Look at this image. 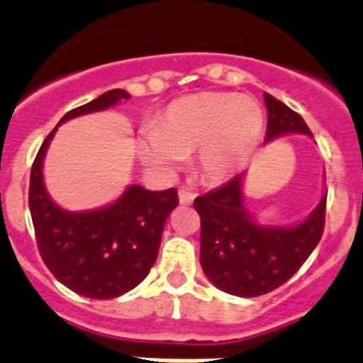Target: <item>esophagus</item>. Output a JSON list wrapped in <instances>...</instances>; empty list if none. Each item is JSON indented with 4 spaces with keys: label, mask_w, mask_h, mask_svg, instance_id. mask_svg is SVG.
Returning a JSON list of instances; mask_svg holds the SVG:
<instances>
[{
    "label": "esophagus",
    "mask_w": 363,
    "mask_h": 363,
    "mask_svg": "<svg viewBox=\"0 0 363 363\" xmlns=\"http://www.w3.org/2000/svg\"><path fill=\"white\" fill-rule=\"evenodd\" d=\"M178 198H179V203L189 205V203H192V200H194V192L189 191V189H179Z\"/></svg>",
    "instance_id": "34e87169"
}]
</instances>
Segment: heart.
<instances>
[{
  "instance_id": "b5f03b06",
  "label": "heart",
  "mask_w": 363,
  "mask_h": 363,
  "mask_svg": "<svg viewBox=\"0 0 363 363\" xmlns=\"http://www.w3.org/2000/svg\"><path fill=\"white\" fill-rule=\"evenodd\" d=\"M264 112L252 98L230 92H200L172 101L158 123L142 130L138 150L154 165L172 167L198 152L205 179H229L256 149Z\"/></svg>"
}]
</instances>
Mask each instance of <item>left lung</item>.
I'll return each mask as SVG.
<instances>
[{
    "label": "left lung",
    "mask_w": 363,
    "mask_h": 363,
    "mask_svg": "<svg viewBox=\"0 0 363 363\" xmlns=\"http://www.w3.org/2000/svg\"><path fill=\"white\" fill-rule=\"evenodd\" d=\"M267 105L265 142L284 134L313 138L303 118L264 92ZM243 174L194 200L201 220L200 264L218 289L255 298L278 289L303 265L318 245L325 223L327 194L306 220L293 227L259 225L247 213Z\"/></svg>",
    "instance_id": "8db88e82"
}]
</instances>
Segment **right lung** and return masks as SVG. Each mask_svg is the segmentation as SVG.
Returning a JSON list of instances; mask_svg holds the SVG:
<instances>
[{
  "label": "right lung",
  "mask_w": 363,
  "mask_h": 363,
  "mask_svg": "<svg viewBox=\"0 0 363 363\" xmlns=\"http://www.w3.org/2000/svg\"><path fill=\"white\" fill-rule=\"evenodd\" d=\"M130 94L112 89L60 120L105 111ZM56 129L45 138L32 163L28 207L45 265L74 293L111 300L134 289L158 256L163 225L178 205L176 189L147 191L130 185L107 207L83 213L57 207L43 184V158Z\"/></svg>",
  "instance_id": "obj_1"
}]
</instances>
